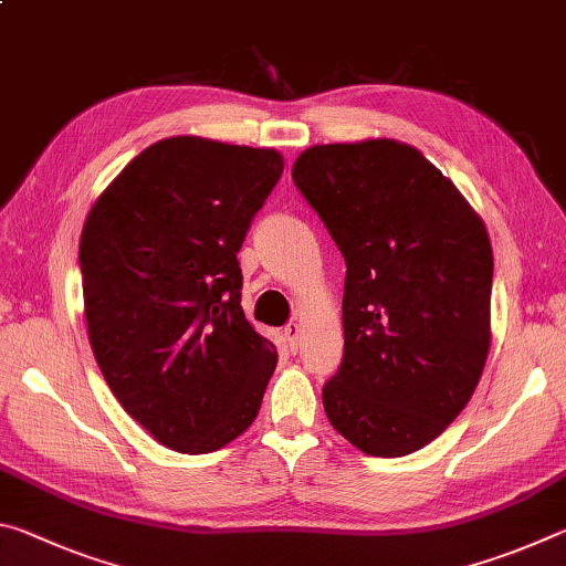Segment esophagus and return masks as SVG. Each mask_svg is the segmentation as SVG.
Instances as JSON below:
<instances>
[{
	"label": "esophagus",
	"mask_w": 566,
	"mask_h": 566,
	"mask_svg": "<svg viewBox=\"0 0 566 566\" xmlns=\"http://www.w3.org/2000/svg\"><path fill=\"white\" fill-rule=\"evenodd\" d=\"M284 339H286V344H290V349L294 352L296 347H300V339H302V324H296V322H290L284 327Z\"/></svg>",
	"instance_id": "34e87169"
}]
</instances>
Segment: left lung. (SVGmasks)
Listing matches in <instances>:
<instances>
[{
  "label": "left lung",
  "instance_id": "obj_1",
  "mask_svg": "<svg viewBox=\"0 0 566 566\" xmlns=\"http://www.w3.org/2000/svg\"><path fill=\"white\" fill-rule=\"evenodd\" d=\"M292 179L347 262L324 411L364 454L417 452L467 407L490 354L484 219L417 147L387 137L314 145Z\"/></svg>",
  "mask_w": 566,
  "mask_h": 566
}]
</instances>
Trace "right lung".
Instances as JSON below:
<instances>
[{
	"label": "right lung",
	"mask_w": 566,
	"mask_h": 566,
	"mask_svg": "<svg viewBox=\"0 0 566 566\" xmlns=\"http://www.w3.org/2000/svg\"><path fill=\"white\" fill-rule=\"evenodd\" d=\"M282 171L276 149L179 134L139 151L84 219L94 359L175 452H217L260 415L276 349L244 317L237 252Z\"/></svg>",
	"instance_id": "right-lung-1"
}]
</instances>
